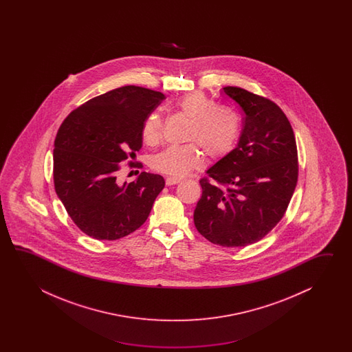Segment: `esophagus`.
I'll list each match as a JSON object with an SVG mask.
<instances>
[{
	"instance_id": "1",
	"label": "esophagus",
	"mask_w": 352,
	"mask_h": 352,
	"mask_svg": "<svg viewBox=\"0 0 352 352\" xmlns=\"http://www.w3.org/2000/svg\"><path fill=\"white\" fill-rule=\"evenodd\" d=\"M181 177H173V176H170V177H167L166 179V185H168V186H171V185H176V184H179L181 182Z\"/></svg>"
}]
</instances>
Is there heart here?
<instances>
[{
  "instance_id": "obj_1",
  "label": "heart",
  "mask_w": 352,
  "mask_h": 352,
  "mask_svg": "<svg viewBox=\"0 0 352 352\" xmlns=\"http://www.w3.org/2000/svg\"><path fill=\"white\" fill-rule=\"evenodd\" d=\"M173 109L190 120L186 141L192 142L168 146L151 158V166L160 173L184 176L202 164V150L211 158H221L232 152L240 135V120L236 113L219 107L204 93H188L173 103ZM143 142L153 146L162 135V118L150 113L141 129Z\"/></svg>"
}]
</instances>
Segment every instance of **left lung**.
I'll return each mask as SVG.
<instances>
[{
	"instance_id": "8db88e82",
	"label": "left lung",
	"mask_w": 352,
	"mask_h": 352,
	"mask_svg": "<svg viewBox=\"0 0 352 352\" xmlns=\"http://www.w3.org/2000/svg\"><path fill=\"white\" fill-rule=\"evenodd\" d=\"M224 93L244 112L236 147L200 179L194 211L197 232L221 247H245L264 238L285 215L298 179L297 146L283 111L238 87Z\"/></svg>"
}]
</instances>
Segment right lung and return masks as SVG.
Instances as JSON below:
<instances>
[{
  "instance_id": "obj_1",
  "label": "right lung",
  "mask_w": 352,
  "mask_h": 352,
  "mask_svg": "<svg viewBox=\"0 0 352 352\" xmlns=\"http://www.w3.org/2000/svg\"><path fill=\"white\" fill-rule=\"evenodd\" d=\"M165 99L160 91L127 85L78 107L60 126L54 143V185L76 226L98 240L137 230L165 187L160 175L142 173L118 182L120 164L142 147L146 117Z\"/></svg>"
}]
</instances>
